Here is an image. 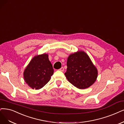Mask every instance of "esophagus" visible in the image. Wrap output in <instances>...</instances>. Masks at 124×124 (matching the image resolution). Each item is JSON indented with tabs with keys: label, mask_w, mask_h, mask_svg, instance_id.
Segmentation results:
<instances>
[{
	"label": "esophagus",
	"mask_w": 124,
	"mask_h": 124,
	"mask_svg": "<svg viewBox=\"0 0 124 124\" xmlns=\"http://www.w3.org/2000/svg\"><path fill=\"white\" fill-rule=\"evenodd\" d=\"M60 71H64V67H61L60 69H59V70Z\"/></svg>",
	"instance_id": "obj_1"
}]
</instances>
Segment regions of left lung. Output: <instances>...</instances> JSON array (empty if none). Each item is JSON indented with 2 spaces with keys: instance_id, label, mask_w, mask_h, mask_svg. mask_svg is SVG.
Listing matches in <instances>:
<instances>
[{
  "instance_id": "8db88e82",
  "label": "left lung",
  "mask_w": 124,
  "mask_h": 124,
  "mask_svg": "<svg viewBox=\"0 0 124 124\" xmlns=\"http://www.w3.org/2000/svg\"><path fill=\"white\" fill-rule=\"evenodd\" d=\"M65 75L71 84L77 88H88L97 80L98 70L89 56L83 51L70 54L67 61Z\"/></svg>"
}]
</instances>
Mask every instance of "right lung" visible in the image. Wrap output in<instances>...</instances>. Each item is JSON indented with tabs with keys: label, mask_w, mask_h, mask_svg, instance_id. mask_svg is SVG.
I'll list each match as a JSON object with an SVG mask.
<instances>
[{
	"label": "right lung",
	"mask_w": 124,
	"mask_h": 124,
	"mask_svg": "<svg viewBox=\"0 0 124 124\" xmlns=\"http://www.w3.org/2000/svg\"><path fill=\"white\" fill-rule=\"evenodd\" d=\"M53 65L46 54L31 60L23 72L25 82L32 89H39L46 84L54 74Z\"/></svg>",
	"instance_id": "obj_1"
}]
</instances>
